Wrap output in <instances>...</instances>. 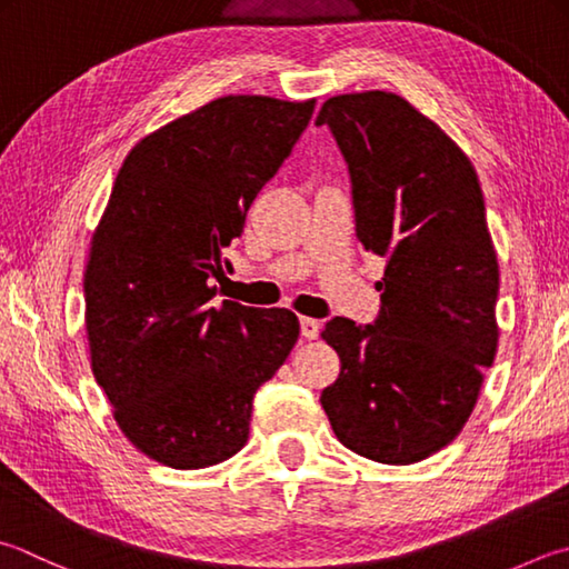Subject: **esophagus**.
<instances>
[{"mask_svg":"<svg viewBox=\"0 0 569 569\" xmlns=\"http://www.w3.org/2000/svg\"><path fill=\"white\" fill-rule=\"evenodd\" d=\"M299 331H302L305 339H317L319 331H321V325H319L317 319L302 317V319H299Z\"/></svg>","mask_w":569,"mask_h":569,"instance_id":"esophagus-1","label":"esophagus"}]
</instances>
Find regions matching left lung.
<instances>
[{"mask_svg": "<svg viewBox=\"0 0 569 569\" xmlns=\"http://www.w3.org/2000/svg\"><path fill=\"white\" fill-rule=\"evenodd\" d=\"M351 180L357 238L386 260L373 325L331 317L341 361L321 406L349 451L409 466L466 426L498 347V257L476 168L401 96L345 93L317 116Z\"/></svg>", "mask_w": 569, "mask_h": 569, "instance_id": "8db88e82", "label": "left lung"}]
</instances>
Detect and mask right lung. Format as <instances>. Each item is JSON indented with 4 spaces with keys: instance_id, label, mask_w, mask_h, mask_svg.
Instances as JSON below:
<instances>
[{
    "instance_id": "right-lung-1",
    "label": "right lung",
    "mask_w": 569,
    "mask_h": 569,
    "mask_svg": "<svg viewBox=\"0 0 569 569\" xmlns=\"http://www.w3.org/2000/svg\"><path fill=\"white\" fill-rule=\"evenodd\" d=\"M315 101L222 96L126 156L86 264L96 383L128 441L196 470L248 443L252 399L299 337L289 309L212 305L224 252Z\"/></svg>"
}]
</instances>
